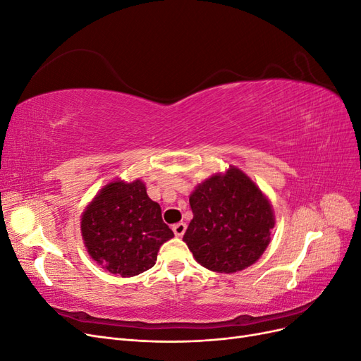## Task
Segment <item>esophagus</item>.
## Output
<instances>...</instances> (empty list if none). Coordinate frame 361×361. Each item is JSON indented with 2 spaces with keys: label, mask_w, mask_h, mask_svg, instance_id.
<instances>
[{
  "label": "esophagus",
  "mask_w": 361,
  "mask_h": 361,
  "mask_svg": "<svg viewBox=\"0 0 361 361\" xmlns=\"http://www.w3.org/2000/svg\"><path fill=\"white\" fill-rule=\"evenodd\" d=\"M171 228H173L174 235L182 236L185 233V231H187V224H185V223H176V224H173Z\"/></svg>",
  "instance_id": "34e87169"
}]
</instances>
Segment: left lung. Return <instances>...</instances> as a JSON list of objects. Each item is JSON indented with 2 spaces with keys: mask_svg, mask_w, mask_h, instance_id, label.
Wrapping results in <instances>:
<instances>
[{
  "mask_svg": "<svg viewBox=\"0 0 361 361\" xmlns=\"http://www.w3.org/2000/svg\"><path fill=\"white\" fill-rule=\"evenodd\" d=\"M190 204L194 216L183 243L202 267L233 274L256 264L269 245L274 209L238 167L228 166L199 183Z\"/></svg>",
  "mask_w": 361,
  "mask_h": 361,
  "instance_id": "left-lung-1",
  "label": "left lung"
}]
</instances>
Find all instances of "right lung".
<instances>
[{"mask_svg": "<svg viewBox=\"0 0 361 361\" xmlns=\"http://www.w3.org/2000/svg\"><path fill=\"white\" fill-rule=\"evenodd\" d=\"M81 235L96 264L120 277L154 267L161 245L174 236L141 179L106 183L85 206Z\"/></svg>", "mask_w": 361, "mask_h": 361, "instance_id": "obj_1", "label": "right lung"}]
</instances>
